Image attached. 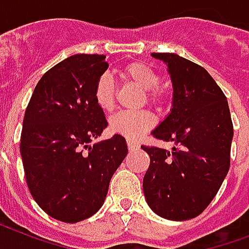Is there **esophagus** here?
I'll use <instances>...</instances> for the list:
<instances>
[{"label":"esophagus","instance_id":"34e87169","mask_svg":"<svg viewBox=\"0 0 249 249\" xmlns=\"http://www.w3.org/2000/svg\"><path fill=\"white\" fill-rule=\"evenodd\" d=\"M127 146H128V149L130 151H135V149H138L139 148V144L136 142H134V140H127Z\"/></svg>","mask_w":249,"mask_h":249}]
</instances>
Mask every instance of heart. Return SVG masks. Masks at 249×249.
I'll return each mask as SVG.
<instances>
[{"label": "heart", "mask_w": 249, "mask_h": 249, "mask_svg": "<svg viewBox=\"0 0 249 249\" xmlns=\"http://www.w3.org/2000/svg\"><path fill=\"white\" fill-rule=\"evenodd\" d=\"M123 76L135 83L136 86L146 90V98L151 103L159 104L163 100V92L157 87L160 84V76L157 71L145 63L134 62L124 67ZM94 100L98 107L109 111L114 107L115 88L114 80L110 74H103L98 78L94 87ZM156 118L149 110H121L109 119V128L114 134L122 135L127 139L142 138L146 131L155 126Z\"/></svg>", "instance_id": "obj_1"}]
</instances>
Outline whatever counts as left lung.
Returning a JSON list of instances; mask_svg holds the SVG:
<instances>
[{
	"label": "left lung",
	"instance_id": "left-lung-1",
	"mask_svg": "<svg viewBox=\"0 0 249 249\" xmlns=\"http://www.w3.org/2000/svg\"><path fill=\"white\" fill-rule=\"evenodd\" d=\"M152 57L166 63L173 83V107L152 135L174 146L170 152L142 146L151 157L142 190L156 214L186 221L205 211L227 175L234 135L230 109L204 67L175 53Z\"/></svg>",
	"mask_w": 249,
	"mask_h": 249
}]
</instances>
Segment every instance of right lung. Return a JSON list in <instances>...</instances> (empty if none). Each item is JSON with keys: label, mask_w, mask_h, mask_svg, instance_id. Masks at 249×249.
Returning <instances> with one entry per match:
<instances>
[{"label": "right lung", "mask_w": 249, "mask_h": 249, "mask_svg": "<svg viewBox=\"0 0 249 249\" xmlns=\"http://www.w3.org/2000/svg\"><path fill=\"white\" fill-rule=\"evenodd\" d=\"M105 58L75 54L46 71L23 119L27 186L38 207L62 222L89 218L103 207L111 177L128 152L118 134L90 144L107 126L94 100L96 83L109 67Z\"/></svg>", "instance_id": "1"}]
</instances>
